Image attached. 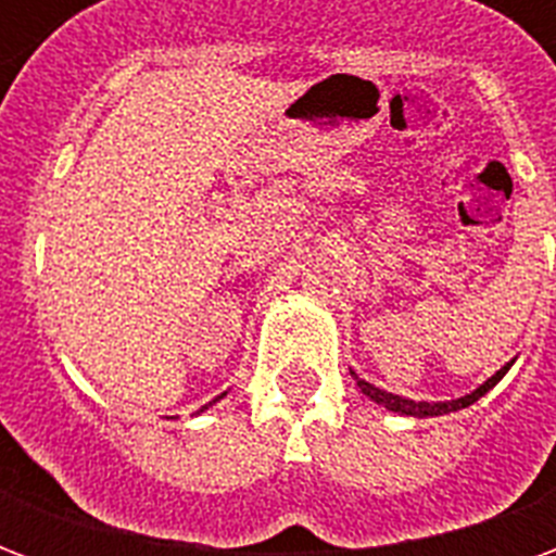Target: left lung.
<instances>
[{"label": "left lung", "instance_id": "8db88e82", "mask_svg": "<svg viewBox=\"0 0 556 556\" xmlns=\"http://www.w3.org/2000/svg\"><path fill=\"white\" fill-rule=\"evenodd\" d=\"M515 361H509L506 366H501L497 372L491 375L485 384H479L473 393H467V396L462 399H450V402H414V399H405V396H396V393H387V390H381V387L369 384V381H363L361 375L351 372V378L357 381V387H361L363 396H369L372 402H378V405H384L387 410H396V414H405V417H441V414H453V410H462L467 408V405H473L477 399H482L485 393H489L491 387L501 381L503 375L509 372V366H513Z\"/></svg>", "mask_w": 556, "mask_h": 556}]
</instances>
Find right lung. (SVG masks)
Here are the masks:
<instances>
[{
  "instance_id": "1",
  "label": "right lung",
  "mask_w": 556,
  "mask_h": 556,
  "mask_svg": "<svg viewBox=\"0 0 556 556\" xmlns=\"http://www.w3.org/2000/svg\"><path fill=\"white\" fill-rule=\"evenodd\" d=\"M223 396H226V393H223ZM223 396H217V399H214V402H219V399H223ZM214 402H207V405H202V408H199V414H202V410L211 408V405H214Z\"/></svg>"
}]
</instances>
